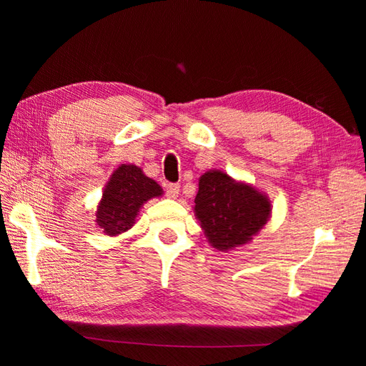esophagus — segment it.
I'll list each match as a JSON object with an SVG mask.
<instances>
[{"label": "esophagus", "mask_w": 366, "mask_h": 366, "mask_svg": "<svg viewBox=\"0 0 366 366\" xmlns=\"http://www.w3.org/2000/svg\"><path fill=\"white\" fill-rule=\"evenodd\" d=\"M165 193L168 198H176L179 195V184H173L169 182L165 185Z\"/></svg>", "instance_id": "1"}]
</instances>
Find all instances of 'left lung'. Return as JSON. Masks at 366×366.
<instances>
[{
    "instance_id": "1",
    "label": "left lung",
    "mask_w": 366,
    "mask_h": 366,
    "mask_svg": "<svg viewBox=\"0 0 366 366\" xmlns=\"http://www.w3.org/2000/svg\"><path fill=\"white\" fill-rule=\"evenodd\" d=\"M195 214L209 242L217 250L244 245L266 224L270 204L250 185L237 184L222 171L199 179Z\"/></svg>"
}]
</instances>
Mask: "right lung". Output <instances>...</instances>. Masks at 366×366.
I'll list each match as a JSON object with an SVG mask.
<instances>
[{"mask_svg": "<svg viewBox=\"0 0 366 366\" xmlns=\"http://www.w3.org/2000/svg\"><path fill=\"white\" fill-rule=\"evenodd\" d=\"M160 185L134 165L114 171L104 190L96 222L108 236H116L134 224L139 207L152 197H160Z\"/></svg>", "mask_w": 366, "mask_h": 366, "instance_id": "1", "label": "right lung"}]
</instances>
